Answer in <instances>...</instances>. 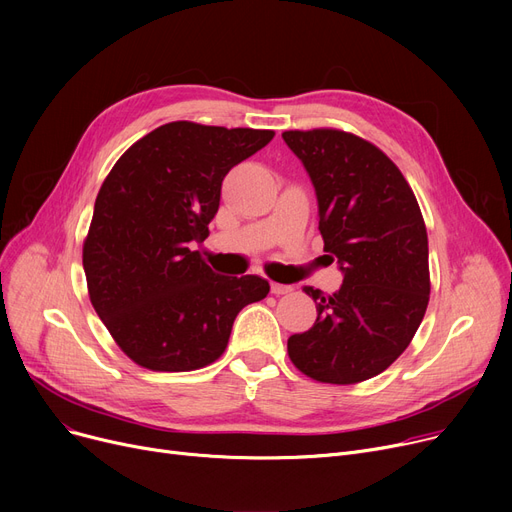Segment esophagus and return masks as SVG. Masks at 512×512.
Masks as SVG:
<instances>
[{
  "label": "esophagus",
  "instance_id": "obj_1",
  "mask_svg": "<svg viewBox=\"0 0 512 512\" xmlns=\"http://www.w3.org/2000/svg\"><path fill=\"white\" fill-rule=\"evenodd\" d=\"M272 292L274 294H278V297H280V294H288V292H292V286H288V284H278V282H272Z\"/></svg>",
  "mask_w": 512,
  "mask_h": 512
}]
</instances>
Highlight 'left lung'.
<instances>
[{
	"instance_id": "obj_1",
	"label": "left lung",
	"mask_w": 512,
	"mask_h": 512,
	"mask_svg": "<svg viewBox=\"0 0 512 512\" xmlns=\"http://www.w3.org/2000/svg\"><path fill=\"white\" fill-rule=\"evenodd\" d=\"M282 139L315 186L324 251L344 274L334 294L303 288L317 319L288 338V357L315 382L359 384L405 353L425 315L423 215L394 161L357 134L313 128Z\"/></svg>"
}]
</instances>
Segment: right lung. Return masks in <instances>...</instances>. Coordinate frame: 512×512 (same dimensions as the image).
Wrapping results in <instances>:
<instances>
[{
    "label": "right lung",
    "instance_id": "obj_1",
    "mask_svg": "<svg viewBox=\"0 0 512 512\" xmlns=\"http://www.w3.org/2000/svg\"><path fill=\"white\" fill-rule=\"evenodd\" d=\"M274 130L170 122L116 161L83 245L91 303L122 353L151 371L220 359L242 307L267 297L259 276H218L193 245L209 236L224 176Z\"/></svg>",
    "mask_w": 512,
    "mask_h": 512
}]
</instances>
